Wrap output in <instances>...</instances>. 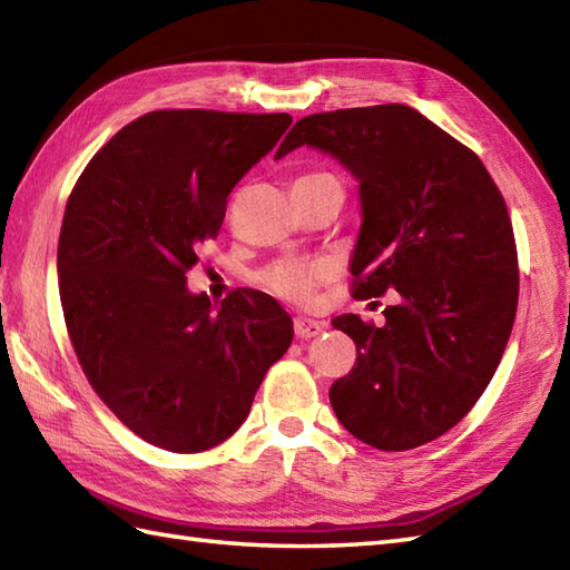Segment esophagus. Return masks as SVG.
I'll return each mask as SVG.
<instances>
[{
  "label": "esophagus",
  "instance_id": "esophagus-1",
  "mask_svg": "<svg viewBox=\"0 0 570 570\" xmlns=\"http://www.w3.org/2000/svg\"><path fill=\"white\" fill-rule=\"evenodd\" d=\"M294 328H296V335L304 337V341H308V337H316L325 331V323L323 321H316V318H306V316H298L294 321Z\"/></svg>",
  "mask_w": 570,
  "mask_h": 570
}]
</instances>
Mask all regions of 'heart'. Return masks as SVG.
<instances>
[{
    "label": "heart",
    "instance_id": "b5f03b06",
    "mask_svg": "<svg viewBox=\"0 0 570 570\" xmlns=\"http://www.w3.org/2000/svg\"><path fill=\"white\" fill-rule=\"evenodd\" d=\"M331 178H333L331 174H306L296 178V184H306V180H331ZM323 274H325V266L318 262L284 259L266 269L264 284L278 296L301 301L313 292V286H316V282Z\"/></svg>",
    "mask_w": 570,
    "mask_h": 570
}]
</instances>
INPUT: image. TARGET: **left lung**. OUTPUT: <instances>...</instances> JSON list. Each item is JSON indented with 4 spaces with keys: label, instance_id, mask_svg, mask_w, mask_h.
<instances>
[{
    "label": "left lung",
    "instance_id": "1",
    "mask_svg": "<svg viewBox=\"0 0 570 570\" xmlns=\"http://www.w3.org/2000/svg\"><path fill=\"white\" fill-rule=\"evenodd\" d=\"M298 147L360 184L355 296H394L382 328L353 313L333 321L357 345L353 372L331 386L335 416L380 451L439 439L488 390L512 333L519 272L502 193L475 154L406 105L308 115L274 159Z\"/></svg>",
    "mask_w": 570,
    "mask_h": 570
}]
</instances>
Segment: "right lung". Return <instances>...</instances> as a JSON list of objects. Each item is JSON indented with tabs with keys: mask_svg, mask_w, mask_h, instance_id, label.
Returning <instances> with one entry per match:
<instances>
[{
	"mask_svg": "<svg viewBox=\"0 0 570 570\" xmlns=\"http://www.w3.org/2000/svg\"><path fill=\"white\" fill-rule=\"evenodd\" d=\"M292 115L159 110L119 129L72 188L58 288L85 377L139 439L200 453L247 419L266 370L294 341L272 296L190 294L198 245Z\"/></svg>",
	"mask_w": 570,
	"mask_h": 570,
	"instance_id": "add662e5",
	"label": "right lung"
}]
</instances>
